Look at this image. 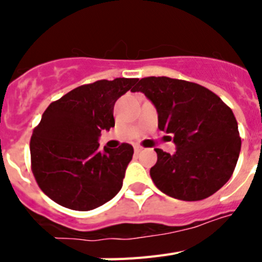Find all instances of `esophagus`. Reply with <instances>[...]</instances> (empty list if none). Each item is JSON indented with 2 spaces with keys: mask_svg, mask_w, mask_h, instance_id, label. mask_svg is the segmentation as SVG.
<instances>
[{
  "mask_svg": "<svg viewBox=\"0 0 262 262\" xmlns=\"http://www.w3.org/2000/svg\"><path fill=\"white\" fill-rule=\"evenodd\" d=\"M143 148L140 145H135V154H139V152H142Z\"/></svg>",
  "mask_w": 262,
  "mask_h": 262,
  "instance_id": "1",
  "label": "esophagus"
}]
</instances>
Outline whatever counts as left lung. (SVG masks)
Segmentation results:
<instances>
[{"label": "left lung", "mask_w": 262, "mask_h": 262, "mask_svg": "<svg viewBox=\"0 0 262 262\" xmlns=\"http://www.w3.org/2000/svg\"><path fill=\"white\" fill-rule=\"evenodd\" d=\"M142 92L156 106L159 128L172 134L170 155L156 148L149 170L159 190L176 200L201 201L216 193L232 176L242 139L231 110L207 88L170 77H144Z\"/></svg>", "instance_id": "obj_1"}]
</instances>
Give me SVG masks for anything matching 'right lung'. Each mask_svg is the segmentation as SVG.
Returning a JSON list of instances; mask_svg holds the SVG:
<instances>
[{
    "label": "right lung",
    "mask_w": 262,
    "mask_h": 262,
    "mask_svg": "<svg viewBox=\"0 0 262 262\" xmlns=\"http://www.w3.org/2000/svg\"><path fill=\"white\" fill-rule=\"evenodd\" d=\"M138 78L98 80L71 90L43 113L30 140L31 170L40 190L77 211L102 206L118 194L134 148H99L102 129L114 127L113 111Z\"/></svg>",
    "instance_id": "right-lung-1"
}]
</instances>
